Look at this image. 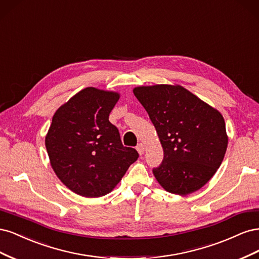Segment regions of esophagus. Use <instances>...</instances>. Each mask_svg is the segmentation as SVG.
<instances>
[{
    "mask_svg": "<svg viewBox=\"0 0 259 259\" xmlns=\"http://www.w3.org/2000/svg\"><path fill=\"white\" fill-rule=\"evenodd\" d=\"M136 150L138 151V153L142 155V154H144V152H145V146H144V144H138L137 145V147H136Z\"/></svg>",
    "mask_w": 259,
    "mask_h": 259,
    "instance_id": "obj_1",
    "label": "esophagus"
}]
</instances>
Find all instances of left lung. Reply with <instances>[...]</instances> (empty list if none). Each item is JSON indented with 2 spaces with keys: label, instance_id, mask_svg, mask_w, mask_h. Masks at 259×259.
Wrapping results in <instances>:
<instances>
[{
  "label": "left lung",
  "instance_id": "obj_1",
  "mask_svg": "<svg viewBox=\"0 0 259 259\" xmlns=\"http://www.w3.org/2000/svg\"><path fill=\"white\" fill-rule=\"evenodd\" d=\"M133 93L158 133L164 158L153 175L166 191L187 195L204 186L221 166L228 146L217 109L180 85L138 86Z\"/></svg>",
  "mask_w": 259,
  "mask_h": 259
}]
</instances>
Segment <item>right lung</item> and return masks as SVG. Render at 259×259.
<instances>
[{"label":"right lung","mask_w":259,"mask_h":259,"mask_svg":"<svg viewBox=\"0 0 259 259\" xmlns=\"http://www.w3.org/2000/svg\"><path fill=\"white\" fill-rule=\"evenodd\" d=\"M120 94L86 88L55 112L45 147L55 174L70 190L85 198L111 192L138 159L122 145L109 121Z\"/></svg>","instance_id":"obj_1"}]
</instances>
